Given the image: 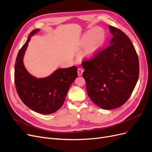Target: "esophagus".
I'll list each match as a JSON object with an SVG mask.
<instances>
[{"instance_id": "obj_1", "label": "esophagus", "mask_w": 152, "mask_h": 152, "mask_svg": "<svg viewBox=\"0 0 152 152\" xmlns=\"http://www.w3.org/2000/svg\"><path fill=\"white\" fill-rule=\"evenodd\" d=\"M83 68H79L77 69V75H78V76H81L83 75Z\"/></svg>"}]
</instances>
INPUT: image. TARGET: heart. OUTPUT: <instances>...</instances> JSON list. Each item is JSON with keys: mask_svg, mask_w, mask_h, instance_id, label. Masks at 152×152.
<instances>
[{"mask_svg": "<svg viewBox=\"0 0 152 152\" xmlns=\"http://www.w3.org/2000/svg\"><path fill=\"white\" fill-rule=\"evenodd\" d=\"M106 41L105 31L99 27H95L86 31L80 39V45L86 46V54L88 57L96 55L103 47Z\"/></svg>", "mask_w": 152, "mask_h": 152, "instance_id": "1", "label": "heart"}]
</instances>
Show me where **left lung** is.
<instances>
[{"mask_svg": "<svg viewBox=\"0 0 152 152\" xmlns=\"http://www.w3.org/2000/svg\"><path fill=\"white\" fill-rule=\"evenodd\" d=\"M112 39L106 49L83 61L87 92L95 105L104 110L122 106L138 81L139 64L130 39L120 29L109 26Z\"/></svg>", "mask_w": 152, "mask_h": 152, "instance_id": "obj_1", "label": "left lung"}]
</instances>
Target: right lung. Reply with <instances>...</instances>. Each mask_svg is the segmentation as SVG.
Masks as SVG:
<instances>
[{
	"mask_svg": "<svg viewBox=\"0 0 152 152\" xmlns=\"http://www.w3.org/2000/svg\"><path fill=\"white\" fill-rule=\"evenodd\" d=\"M40 29L29 34L17 55L15 65V84L20 99L32 110L41 114H52L59 110L66 99L70 86L77 77V67L58 68L47 77L37 78L31 75L23 63L31 37Z\"/></svg>",
	"mask_w": 152,
	"mask_h": 152,
	"instance_id": "add662e5",
	"label": "right lung"
}]
</instances>
